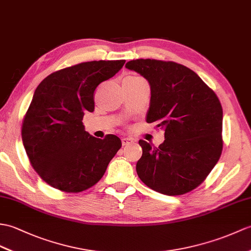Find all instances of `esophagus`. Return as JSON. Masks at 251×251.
Wrapping results in <instances>:
<instances>
[{
    "label": "esophagus",
    "mask_w": 251,
    "mask_h": 251,
    "mask_svg": "<svg viewBox=\"0 0 251 251\" xmlns=\"http://www.w3.org/2000/svg\"><path fill=\"white\" fill-rule=\"evenodd\" d=\"M131 142H132V140L129 139V138H123V139H122V144H123V145H128V144L131 143Z\"/></svg>",
    "instance_id": "obj_1"
}]
</instances>
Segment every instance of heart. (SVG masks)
Returning a JSON list of instances; mask_svg holds the SVG:
<instances>
[{"label":"heart","instance_id":"obj_1","mask_svg":"<svg viewBox=\"0 0 251 251\" xmlns=\"http://www.w3.org/2000/svg\"><path fill=\"white\" fill-rule=\"evenodd\" d=\"M125 80L126 81H144L142 78L137 77V75H129V77H127Z\"/></svg>","mask_w":251,"mask_h":251}]
</instances>
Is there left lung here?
Here are the masks:
<instances>
[{"mask_svg":"<svg viewBox=\"0 0 251 251\" xmlns=\"http://www.w3.org/2000/svg\"><path fill=\"white\" fill-rule=\"evenodd\" d=\"M126 68L151 86L148 123L165 130L158 148L140 140L137 173L157 192L179 196L197 188L223 152V107L215 92L191 69L176 62L129 61Z\"/></svg>","mask_w":251,"mask_h":251,"instance_id":"left-lung-1","label":"left lung"}]
</instances>
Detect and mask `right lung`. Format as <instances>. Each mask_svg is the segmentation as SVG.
<instances>
[{
  "label": "right lung",
  "instance_id": "add662e5",
  "mask_svg": "<svg viewBox=\"0 0 251 251\" xmlns=\"http://www.w3.org/2000/svg\"><path fill=\"white\" fill-rule=\"evenodd\" d=\"M124 64L125 60L80 63L52 73L35 90L22 122V142L34 170L53 188H91L121 149L119 137H93L82 120L86 111H94L96 87Z\"/></svg>",
  "mask_w": 251,
  "mask_h": 251
}]
</instances>
